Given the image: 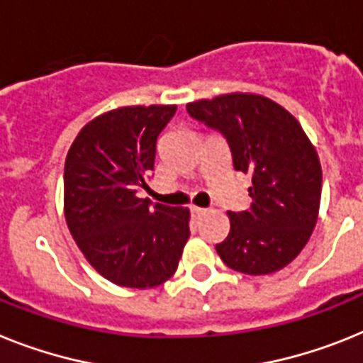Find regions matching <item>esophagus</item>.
<instances>
[{
	"label": "esophagus",
	"mask_w": 363,
	"mask_h": 363,
	"mask_svg": "<svg viewBox=\"0 0 363 363\" xmlns=\"http://www.w3.org/2000/svg\"><path fill=\"white\" fill-rule=\"evenodd\" d=\"M208 214V210L206 208H199V206H191V216H194V218L196 219H201L203 218V216H206Z\"/></svg>",
	"instance_id": "esophagus-1"
}]
</instances>
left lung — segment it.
<instances>
[{
	"instance_id": "1",
	"label": "left lung",
	"mask_w": 363,
	"mask_h": 363,
	"mask_svg": "<svg viewBox=\"0 0 363 363\" xmlns=\"http://www.w3.org/2000/svg\"><path fill=\"white\" fill-rule=\"evenodd\" d=\"M191 118L227 138L236 172L249 173L251 206L228 212L230 233L216 251L230 269L269 275L294 260L312 236L321 201V164L301 123L258 94H225L188 103Z\"/></svg>"
}]
</instances>
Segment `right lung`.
Wrapping results in <instances>:
<instances>
[{
  "mask_svg": "<svg viewBox=\"0 0 363 363\" xmlns=\"http://www.w3.org/2000/svg\"><path fill=\"white\" fill-rule=\"evenodd\" d=\"M175 105L121 106L94 118L64 164V216L90 266L118 286L155 288L177 271L190 238V210L151 205L157 140Z\"/></svg>",
  "mask_w": 363,
  "mask_h": 363,
  "instance_id": "1",
  "label": "right lung"
}]
</instances>
